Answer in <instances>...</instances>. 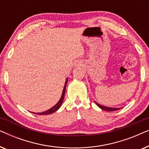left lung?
<instances>
[{
  "mask_svg": "<svg viewBox=\"0 0 149 149\" xmlns=\"http://www.w3.org/2000/svg\"><path fill=\"white\" fill-rule=\"evenodd\" d=\"M95 103H96L97 107H99L101 109L104 110V111H118V110L121 109V108H111V107H104V106H102L100 104H99L97 103L96 102H95Z\"/></svg>",
  "mask_w": 149,
  "mask_h": 149,
  "instance_id": "1",
  "label": "left lung"
}]
</instances>
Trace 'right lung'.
<instances>
[{
    "instance_id": "add662e5",
    "label": "right lung",
    "mask_w": 149,
    "mask_h": 149,
    "mask_svg": "<svg viewBox=\"0 0 149 149\" xmlns=\"http://www.w3.org/2000/svg\"><path fill=\"white\" fill-rule=\"evenodd\" d=\"M67 81H68V79H66V82H65L64 87V89H63V91H62V97H61V98H60V100H59L58 102L54 106V107H53L52 109H49V110H47V111L42 112V113H34V114H36V115H49V114H52L53 113H54V112H56V111H58V110L60 109L61 105H62V104L63 102V100H64V95H65V91H66V84H67Z\"/></svg>"
}]
</instances>
